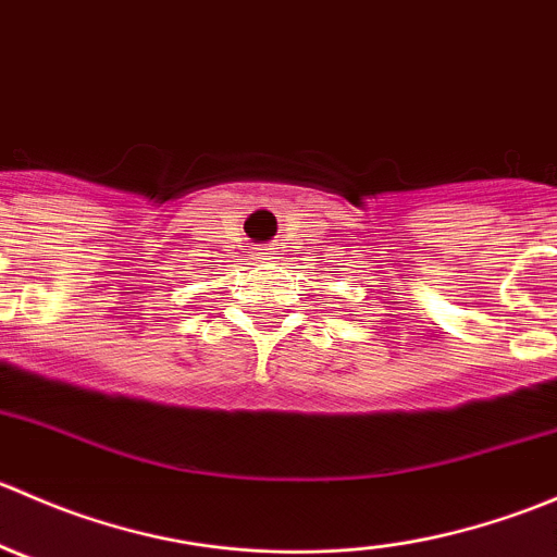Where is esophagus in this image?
<instances>
[{
    "mask_svg": "<svg viewBox=\"0 0 557 557\" xmlns=\"http://www.w3.org/2000/svg\"><path fill=\"white\" fill-rule=\"evenodd\" d=\"M263 258H267V261H274V258H280V252H277V247H267V250H263Z\"/></svg>",
    "mask_w": 557,
    "mask_h": 557,
    "instance_id": "esophagus-1",
    "label": "esophagus"
}]
</instances>
